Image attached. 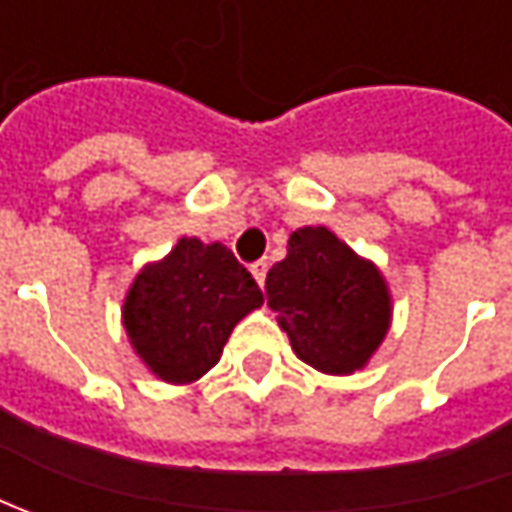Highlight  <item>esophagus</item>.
Listing matches in <instances>:
<instances>
[{
    "instance_id": "esophagus-1",
    "label": "esophagus",
    "mask_w": 512,
    "mask_h": 512,
    "mask_svg": "<svg viewBox=\"0 0 512 512\" xmlns=\"http://www.w3.org/2000/svg\"><path fill=\"white\" fill-rule=\"evenodd\" d=\"M250 273H253V279H256L259 285H265V276H267V262H265V259L253 262V265H250Z\"/></svg>"
}]
</instances>
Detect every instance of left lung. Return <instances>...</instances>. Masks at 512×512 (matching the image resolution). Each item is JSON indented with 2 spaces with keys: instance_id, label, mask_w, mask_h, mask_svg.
<instances>
[{
  "instance_id": "left-lung-1",
  "label": "left lung",
  "mask_w": 512,
  "mask_h": 512,
  "mask_svg": "<svg viewBox=\"0 0 512 512\" xmlns=\"http://www.w3.org/2000/svg\"><path fill=\"white\" fill-rule=\"evenodd\" d=\"M265 290L296 356L322 373L364 367L390 325L382 273L327 227L290 233L287 256L270 267Z\"/></svg>"
}]
</instances>
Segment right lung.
Listing matches in <instances>:
<instances>
[{"instance_id": "1", "label": "right lung", "mask_w": 512, "mask_h": 512, "mask_svg": "<svg viewBox=\"0 0 512 512\" xmlns=\"http://www.w3.org/2000/svg\"><path fill=\"white\" fill-rule=\"evenodd\" d=\"M259 305L262 290L230 247L179 239L136 276L122 313L142 362L159 379L185 384L219 362L230 330Z\"/></svg>"}]
</instances>
